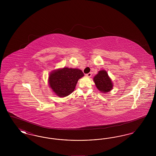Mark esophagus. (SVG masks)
<instances>
[{
	"label": "esophagus",
	"mask_w": 156,
	"mask_h": 156,
	"mask_svg": "<svg viewBox=\"0 0 156 156\" xmlns=\"http://www.w3.org/2000/svg\"><path fill=\"white\" fill-rule=\"evenodd\" d=\"M91 75H92V74H91V73H89L88 74H86V76H87V77H90L91 76Z\"/></svg>",
	"instance_id": "1"
}]
</instances>
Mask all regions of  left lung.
I'll return each instance as SVG.
<instances>
[{
    "label": "left lung",
    "mask_w": 156,
    "mask_h": 156,
    "mask_svg": "<svg viewBox=\"0 0 156 156\" xmlns=\"http://www.w3.org/2000/svg\"><path fill=\"white\" fill-rule=\"evenodd\" d=\"M93 80L97 89L103 94L108 93L113 89V82L105 70L98 71V74L94 77Z\"/></svg>",
    "instance_id": "1"
}]
</instances>
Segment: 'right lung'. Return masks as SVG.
Here are the masks:
<instances>
[{"label": "right lung", "instance_id": "right-lung-1", "mask_svg": "<svg viewBox=\"0 0 156 156\" xmlns=\"http://www.w3.org/2000/svg\"><path fill=\"white\" fill-rule=\"evenodd\" d=\"M84 76L81 69L64 67L52 71L48 76V85L55 95L63 98L74 90L78 81Z\"/></svg>", "mask_w": 156, "mask_h": 156}]
</instances>
